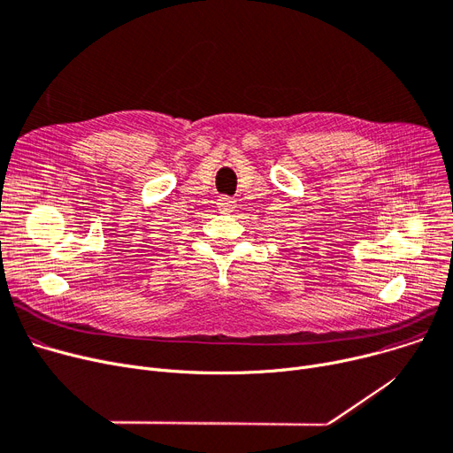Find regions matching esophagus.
<instances>
[{
	"label": "esophagus",
	"instance_id": "obj_1",
	"mask_svg": "<svg viewBox=\"0 0 453 453\" xmlns=\"http://www.w3.org/2000/svg\"><path fill=\"white\" fill-rule=\"evenodd\" d=\"M219 207L222 212H231L234 209V198L229 196H220L219 198Z\"/></svg>",
	"mask_w": 453,
	"mask_h": 453
}]
</instances>
